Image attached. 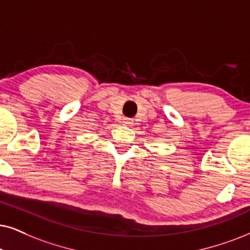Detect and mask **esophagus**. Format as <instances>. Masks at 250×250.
Wrapping results in <instances>:
<instances>
[{"label":"esophagus","mask_w":250,"mask_h":250,"mask_svg":"<svg viewBox=\"0 0 250 250\" xmlns=\"http://www.w3.org/2000/svg\"><path fill=\"white\" fill-rule=\"evenodd\" d=\"M122 123L125 125H131L132 123H134V121H132V119H130V118H123Z\"/></svg>","instance_id":"1"}]
</instances>
